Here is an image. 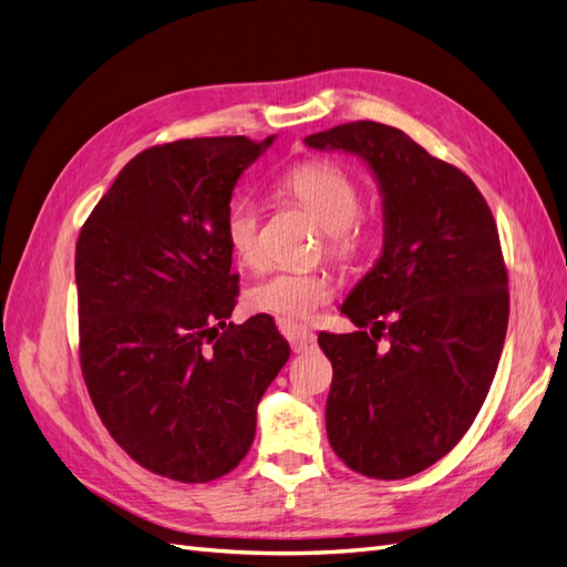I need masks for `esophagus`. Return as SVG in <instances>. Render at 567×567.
<instances>
[{"instance_id": "34e87169", "label": "esophagus", "mask_w": 567, "mask_h": 567, "mask_svg": "<svg viewBox=\"0 0 567 567\" xmlns=\"http://www.w3.org/2000/svg\"><path fill=\"white\" fill-rule=\"evenodd\" d=\"M281 333L290 342L293 352L312 350L315 342H317V336L312 331H307V329H302V326H296V323H281Z\"/></svg>"}]
</instances>
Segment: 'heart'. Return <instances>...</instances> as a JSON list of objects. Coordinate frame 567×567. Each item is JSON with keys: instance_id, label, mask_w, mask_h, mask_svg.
Masks as SVG:
<instances>
[{"instance_id": "heart-1", "label": "heart", "mask_w": 567, "mask_h": 567, "mask_svg": "<svg viewBox=\"0 0 567 567\" xmlns=\"http://www.w3.org/2000/svg\"><path fill=\"white\" fill-rule=\"evenodd\" d=\"M281 194L312 215L326 231V250L348 260L367 244V227L359 221L362 194L354 179L331 163H305L281 179ZM231 255L244 267H262L260 208L252 200L236 203L225 219ZM333 296V281L323 271H274L248 288L252 312L279 321H302Z\"/></svg>"}]
</instances>
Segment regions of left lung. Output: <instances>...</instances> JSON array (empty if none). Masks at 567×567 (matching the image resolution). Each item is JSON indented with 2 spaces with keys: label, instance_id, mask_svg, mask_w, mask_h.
Segmentation results:
<instances>
[{
  "label": "left lung",
  "instance_id": "8db88e82",
  "mask_svg": "<svg viewBox=\"0 0 567 567\" xmlns=\"http://www.w3.org/2000/svg\"><path fill=\"white\" fill-rule=\"evenodd\" d=\"M305 144L362 158L383 200L379 260L340 305L357 331L319 333L333 364L326 433L357 473L416 475L466 435L499 367V231L471 177L398 127L359 120Z\"/></svg>",
  "mask_w": 567,
  "mask_h": 567
}]
</instances>
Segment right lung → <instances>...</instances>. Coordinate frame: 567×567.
Listing matches in <instances>:
<instances>
[{"mask_svg":"<svg viewBox=\"0 0 567 567\" xmlns=\"http://www.w3.org/2000/svg\"><path fill=\"white\" fill-rule=\"evenodd\" d=\"M271 142L203 136L146 148L78 238L90 398L120 447L179 483H208L241 463L257 404L290 357L267 315L227 326L238 277L225 219L238 177Z\"/></svg>","mask_w":567,"mask_h":567,"instance_id":"1","label":"right lung"}]
</instances>
